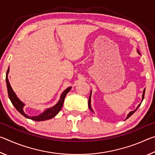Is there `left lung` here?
Returning <instances> with one entry per match:
<instances>
[{"instance_id":"left-lung-1","label":"left lung","mask_w":155,"mask_h":155,"mask_svg":"<svg viewBox=\"0 0 155 155\" xmlns=\"http://www.w3.org/2000/svg\"><path fill=\"white\" fill-rule=\"evenodd\" d=\"M138 51V52H139V51ZM139 54H140V52H139ZM144 94H145V89H144L143 90V95H142V101H141V102L143 101V98H144ZM91 94H90V98H89V101H88V105H89V107H90V110H91V111H92V109H91ZM140 104H139V105L137 106V108H136V109L135 110H134V111H130L129 114H128V115H127V119H128V117H129L130 116H131V115H132L133 114H134V113L137 111V109L139 108V107L140 106Z\"/></svg>"}]
</instances>
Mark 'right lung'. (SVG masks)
Wrapping results in <instances>:
<instances>
[{"instance_id": "obj_1", "label": "right lung", "mask_w": 155, "mask_h": 155, "mask_svg": "<svg viewBox=\"0 0 155 155\" xmlns=\"http://www.w3.org/2000/svg\"><path fill=\"white\" fill-rule=\"evenodd\" d=\"M9 71V69L8 68V70H7V73H6V83H7V91H8V95H9V98L10 99V101H11L13 105L15 107V108L17 109V111L19 113H20L23 116L27 117V118L31 119L32 120H35V121H39V122L44 121V120L51 119L53 117L55 116V115L60 111V110L61 109L63 104H64V99L65 98V96H66L67 94L69 92L70 90H71L72 88L71 87H68L66 90H65L64 92L61 94V98H60L59 102L57 103V104H56V105H54L53 107H52L51 109H46L44 113L38 115V116H28V115L26 114L24 112V111H23V107L25 106L24 103L18 99L16 95H15V94L14 93V91H13L11 85H10V83L8 80V77H7V74H8Z\"/></svg>"}]
</instances>
